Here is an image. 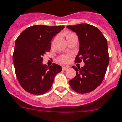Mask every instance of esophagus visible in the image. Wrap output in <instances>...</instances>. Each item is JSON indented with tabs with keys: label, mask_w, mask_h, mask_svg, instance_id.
Wrapping results in <instances>:
<instances>
[{
	"label": "esophagus",
	"mask_w": 122,
	"mask_h": 122,
	"mask_svg": "<svg viewBox=\"0 0 122 122\" xmlns=\"http://www.w3.org/2000/svg\"><path fill=\"white\" fill-rule=\"evenodd\" d=\"M68 67H67V66H63V67H62V70H66L68 69Z\"/></svg>",
	"instance_id": "obj_1"
}]
</instances>
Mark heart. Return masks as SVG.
<instances>
[{
    "instance_id": "heart-1",
    "label": "heart",
    "mask_w": 122,
    "mask_h": 122,
    "mask_svg": "<svg viewBox=\"0 0 122 122\" xmlns=\"http://www.w3.org/2000/svg\"><path fill=\"white\" fill-rule=\"evenodd\" d=\"M76 36L74 33H72V32H69L68 33L67 35V39L69 38V37H72V36ZM59 60L60 62H62V63H66L69 60V57H68V55H61L60 57L59 58Z\"/></svg>"
}]
</instances>
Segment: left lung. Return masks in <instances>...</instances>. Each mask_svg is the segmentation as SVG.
<instances>
[{"instance_id":"left-lung-1","label":"left lung","mask_w":122,"mask_h":122,"mask_svg":"<svg viewBox=\"0 0 122 122\" xmlns=\"http://www.w3.org/2000/svg\"><path fill=\"white\" fill-rule=\"evenodd\" d=\"M67 27L78 37L80 48L75 62L85 63L81 68L72 67L76 71V76L69 81V85L77 93H89L97 88L104 78L109 63L107 41L96 27L90 24Z\"/></svg>"}]
</instances>
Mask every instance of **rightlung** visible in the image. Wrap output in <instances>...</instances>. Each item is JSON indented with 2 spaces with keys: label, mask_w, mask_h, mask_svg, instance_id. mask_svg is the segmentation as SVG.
I'll return each mask as SVG.
<instances>
[{
  "label": "right lung",
  "mask_w": 122,
  "mask_h": 122,
  "mask_svg": "<svg viewBox=\"0 0 122 122\" xmlns=\"http://www.w3.org/2000/svg\"><path fill=\"white\" fill-rule=\"evenodd\" d=\"M64 28L61 26L36 25L28 27L16 39L13 62L15 74L24 90L42 95L52 87L54 77L62 67L53 63L43 65V56L50 52L51 41Z\"/></svg>",
  "instance_id": "add662e5"
}]
</instances>
